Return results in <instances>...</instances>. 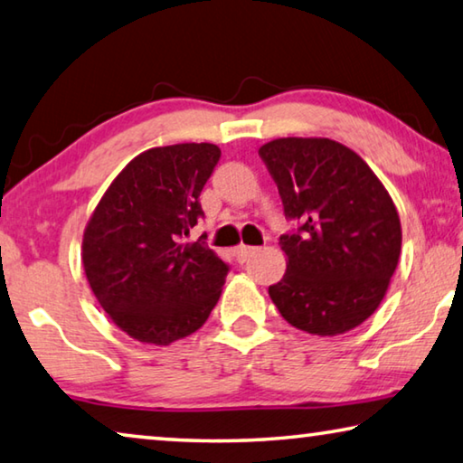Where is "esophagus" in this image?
Wrapping results in <instances>:
<instances>
[{
	"mask_svg": "<svg viewBox=\"0 0 463 463\" xmlns=\"http://www.w3.org/2000/svg\"><path fill=\"white\" fill-rule=\"evenodd\" d=\"M258 251V247H247V245H239L237 249H234V258H237L239 263H245L251 255Z\"/></svg>",
	"mask_w": 463,
	"mask_h": 463,
	"instance_id": "1",
	"label": "esophagus"
}]
</instances>
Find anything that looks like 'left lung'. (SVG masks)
I'll return each mask as SVG.
<instances>
[{
  "instance_id": "1",
  "label": "left lung",
  "mask_w": 463,
  "mask_h": 463,
  "mask_svg": "<svg viewBox=\"0 0 463 463\" xmlns=\"http://www.w3.org/2000/svg\"><path fill=\"white\" fill-rule=\"evenodd\" d=\"M297 231L280 237L286 274L269 286L282 317L315 335L361 326L383 300L402 226L369 165L327 137H280L260 148Z\"/></svg>"
}]
</instances>
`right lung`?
<instances>
[{"instance_id":"right-lung-1","label":"right lung","mask_w":463,"mask_h":463,"mask_svg":"<svg viewBox=\"0 0 463 463\" xmlns=\"http://www.w3.org/2000/svg\"><path fill=\"white\" fill-rule=\"evenodd\" d=\"M220 160L216 144L150 148L117 175L88 222L82 263L113 324L144 344L168 346L200 329L229 263L185 243L203 216L200 194Z\"/></svg>"}]
</instances>
